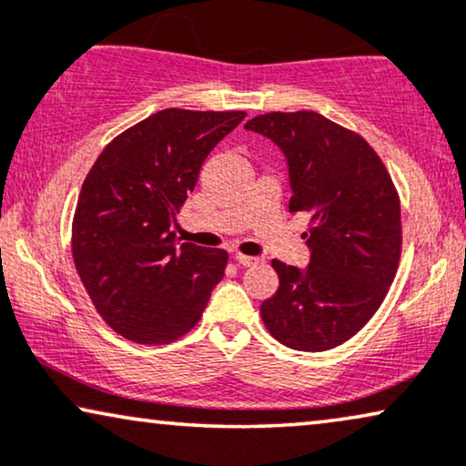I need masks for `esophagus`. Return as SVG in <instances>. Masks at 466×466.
<instances>
[{
	"label": "esophagus",
	"mask_w": 466,
	"mask_h": 466,
	"mask_svg": "<svg viewBox=\"0 0 466 466\" xmlns=\"http://www.w3.org/2000/svg\"><path fill=\"white\" fill-rule=\"evenodd\" d=\"M237 262L238 264H243V266H253V264H259L262 262V259L259 258H253V256H245V253H237Z\"/></svg>",
	"instance_id": "1"
}]
</instances>
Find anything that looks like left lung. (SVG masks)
Listing matches in <instances>:
<instances>
[{
  "label": "left lung",
  "mask_w": 466,
  "mask_h": 466,
  "mask_svg": "<svg viewBox=\"0 0 466 466\" xmlns=\"http://www.w3.org/2000/svg\"><path fill=\"white\" fill-rule=\"evenodd\" d=\"M247 129L268 136L289 164V213L309 215L307 270L272 259L277 294L264 326L298 351L332 350L362 330L400 262V198L375 148L313 110L266 113Z\"/></svg>",
  "instance_id": "1"
}]
</instances>
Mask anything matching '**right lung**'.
<instances>
[{"label": "right lung", "instance_id": "add662e5", "mask_svg": "<svg viewBox=\"0 0 466 466\" xmlns=\"http://www.w3.org/2000/svg\"><path fill=\"white\" fill-rule=\"evenodd\" d=\"M243 110L166 108L113 138L91 166L72 219V258L116 334L166 345L202 318L228 251L177 243L175 217Z\"/></svg>", "mask_w": 466, "mask_h": 466}]
</instances>
